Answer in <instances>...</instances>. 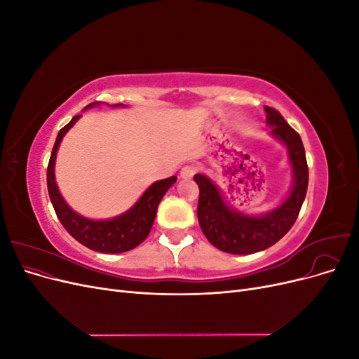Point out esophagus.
<instances>
[{"instance_id":"esophagus-1","label":"esophagus","mask_w":359,"mask_h":359,"mask_svg":"<svg viewBox=\"0 0 359 359\" xmlns=\"http://www.w3.org/2000/svg\"><path fill=\"white\" fill-rule=\"evenodd\" d=\"M196 168L194 166H191V165H187V166H184L182 169H181V172H180V177L182 178V180H190V178H193V175L194 173H196Z\"/></svg>"}]
</instances>
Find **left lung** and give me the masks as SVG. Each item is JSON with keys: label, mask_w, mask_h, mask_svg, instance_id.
I'll return each mask as SVG.
<instances>
[{"label": "left lung", "mask_w": 359, "mask_h": 359, "mask_svg": "<svg viewBox=\"0 0 359 359\" xmlns=\"http://www.w3.org/2000/svg\"><path fill=\"white\" fill-rule=\"evenodd\" d=\"M266 126L269 135L283 144L292 169V186L287 196L274 210L260 215L235 210L224 199L220 187L203 173H196L199 186L198 219L203 235L222 252L232 255H252L274 245L295 223L309 186V168L299 135L269 106Z\"/></svg>", "instance_id": "8db88e82"}]
</instances>
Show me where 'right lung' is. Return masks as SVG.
<instances>
[{
  "label": "right lung",
  "instance_id": "right-lung-1",
  "mask_svg": "<svg viewBox=\"0 0 359 359\" xmlns=\"http://www.w3.org/2000/svg\"><path fill=\"white\" fill-rule=\"evenodd\" d=\"M94 106H100V102H94L88 104L85 109ZM126 106L123 103L114 104ZM82 115H76L72 121L64 126L57 136L55 145H53L50 160L48 165V191L49 198L53 205V210L57 212L61 224L76 241H79L85 247H88L94 252L100 253H124L137 247L148 236L151 227H153L158 203L166 191L175 184L177 177H169L166 180H160L151 184V186L142 193L136 203L128 208L126 212L119 214L112 219L94 220L88 219L79 212H76L72 206L64 201L62 194L55 181V160L58 148L61 145L62 137L66 136L69 130L78 123Z\"/></svg>",
  "mask_w": 359,
  "mask_h": 359
}]
</instances>
